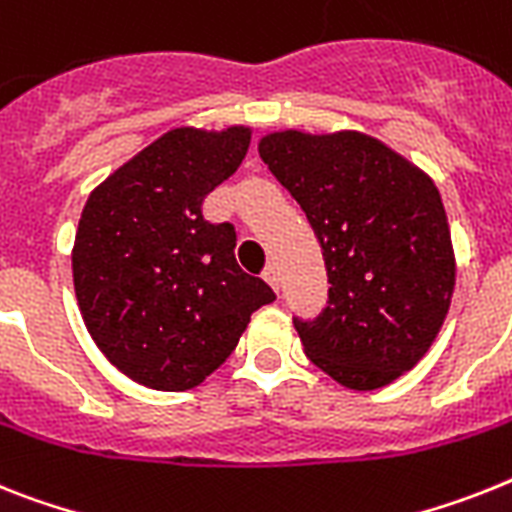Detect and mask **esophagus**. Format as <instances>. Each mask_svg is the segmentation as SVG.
Wrapping results in <instances>:
<instances>
[{
    "mask_svg": "<svg viewBox=\"0 0 512 512\" xmlns=\"http://www.w3.org/2000/svg\"><path fill=\"white\" fill-rule=\"evenodd\" d=\"M264 280L269 282V285H272L274 290H277V293H280V269H277V266H274V264H266Z\"/></svg>",
    "mask_w": 512,
    "mask_h": 512,
    "instance_id": "esophagus-1",
    "label": "esophagus"
}]
</instances>
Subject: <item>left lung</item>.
I'll return each mask as SVG.
<instances>
[{"label":"left lung","instance_id":"8db88e82","mask_svg":"<svg viewBox=\"0 0 512 512\" xmlns=\"http://www.w3.org/2000/svg\"><path fill=\"white\" fill-rule=\"evenodd\" d=\"M259 154L306 211L327 266V306L293 324L306 356L350 390L413 369L445 322L455 256L437 185L363 133L261 138Z\"/></svg>","mask_w":512,"mask_h":512}]
</instances>
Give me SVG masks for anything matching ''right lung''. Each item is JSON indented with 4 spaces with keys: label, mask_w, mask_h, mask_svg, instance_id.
Wrapping results in <instances>:
<instances>
[{
    "label": "right lung",
    "mask_w": 512,
    "mask_h": 512,
    "mask_svg": "<svg viewBox=\"0 0 512 512\" xmlns=\"http://www.w3.org/2000/svg\"><path fill=\"white\" fill-rule=\"evenodd\" d=\"M248 128H177L88 196L73 282L88 332L151 390L183 392L227 361L256 308L277 295L235 259V225L206 222L204 198L238 170Z\"/></svg>",
    "instance_id": "obj_1"
}]
</instances>
